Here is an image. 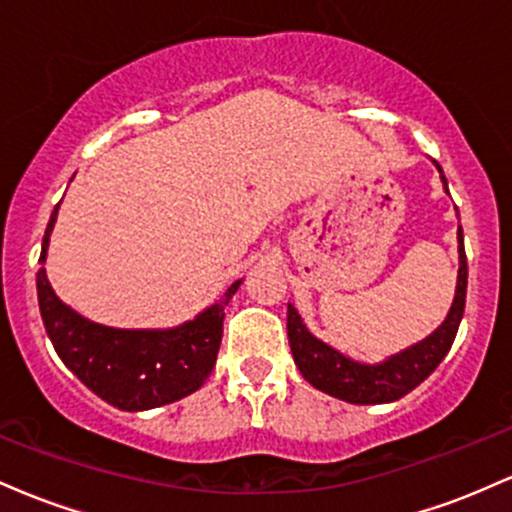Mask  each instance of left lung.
I'll list each match as a JSON object with an SVG mask.
<instances>
[{"instance_id":"8db88e82","label":"left lung","mask_w":512,"mask_h":512,"mask_svg":"<svg viewBox=\"0 0 512 512\" xmlns=\"http://www.w3.org/2000/svg\"><path fill=\"white\" fill-rule=\"evenodd\" d=\"M445 182V178H443ZM448 190V182H445ZM460 238V274H457L455 301L443 325L438 327L424 342L414 344L402 354L387 358L380 366H363L351 361L327 346L320 339L305 330L301 315L289 305L286 315V330H289V344L293 361L310 385L327 395L344 399L351 404H385L395 402L424 383L428 375L438 368L445 354L455 342L457 327H460L464 313V298H467V255L462 245V228L457 231Z\"/></svg>"}]
</instances>
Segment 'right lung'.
Here are the masks:
<instances>
[{"label":"right lung","instance_id":"1","mask_svg":"<svg viewBox=\"0 0 512 512\" xmlns=\"http://www.w3.org/2000/svg\"><path fill=\"white\" fill-rule=\"evenodd\" d=\"M57 209L60 204L50 216L40 262H45ZM238 286L240 281L219 303L175 330H113L69 310L52 291L45 267L38 269L40 315L55 351L88 390L125 411L163 407L204 385L221 346L223 308Z\"/></svg>","mask_w":512,"mask_h":512}]
</instances>
